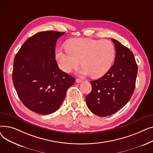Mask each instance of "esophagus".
Wrapping results in <instances>:
<instances>
[{
    "instance_id": "obj_1",
    "label": "esophagus",
    "mask_w": 153,
    "mask_h": 153,
    "mask_svg": "<svg viewBox=\"0 0 153 153\" xmlns=\"http://www.w3.org/2000/svg\"><path fill=\"white\" fill-rule=\"evenodd\" d=\"M82 82V80L81 79H76V83H80Z\"/></svg>"
}]
</instances>
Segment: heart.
<instances>
[{
  "label": "heart",
  "mask_w": 153,
  "mask_h": 153,
  "mask_svg": "<svg viewBox=\"0 0 153 153\" xmlns=\"http://www.w3.org/2000/svg\"><path fill=\"white\" fill-rule=\"evenodd\" d=\"M115 50L109 40L74 38L66 43V49L58 48L56 57L59 68L64 72H71L82 62L84 66L81 74L94 77L105 74L114 62Z\"/></svg>",
  "instance_id": "b5f03b06"
}]
</instances>
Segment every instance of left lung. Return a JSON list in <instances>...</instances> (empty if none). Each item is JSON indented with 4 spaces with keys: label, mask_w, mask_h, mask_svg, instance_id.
<instances>
[{
    "label": "left lung",
    "mask_w": 153,
    "mask_h": 153,
    "mask_svg": "<svg viewBox=\"0 0 153 153\" xmlns=\"http://www.w3.org/2000/svg\"><path fill=\"white\" fill-rule=\"evenodd\" d=\"M114 43V64L105 74L91 81L92 91L86 103L94 114L107 117L115 114L130 100L135 88L138 66L133 53L117 40Z\"/></svg>",
    "instance_id": "8db88e82"
}]
</instances>
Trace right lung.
Here are the masks:
<instances>
[{
  "label": "right lung",
  "mask_w": 153,
  "mask_h": 153,
  "mask_svg": "<svg viewBox=\"0 0 153 153\" xmlns=\"http://www.w3.org/2000/svg\"><path fill=\"white\" fill-rule=\"evenodd\" d=\"M64 32L41 31L24 43L14 58L12 79L24 105L42 115L54 113L76 79L61 71L55 59L57 39Z\"/></svg>",
  "instance_id": "obj_1"
}]
</instances>
